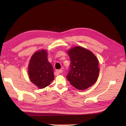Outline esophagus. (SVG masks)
<instances>
[{
    "label": "esophagus",
    "instance_id": "1",
    "mask_svg": "<svg viewBox=\"0 0 126 126\" xmlns=\"http://www.w3.org/2000/svg\"><path fill=\"white\" fill-rule=\"evenodd\" d=\"M56 72L57 73H63V70L62 69H58V70H57Z\"/></svg>",
    "mask_w": 126,
    "mask_h": 126
}]
</instances>
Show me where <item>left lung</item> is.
Wrapping results in <instances>:
<instances>
[{"mask_svg":"<svg viewBox=\"0 0 126 126\" xmlns=\"http://www.w3.org/2000/svg\"><path fill=\"white\" fill-rule=\"evenodd\" d=\"M71 59L67 78L73 87L85 90L95 83L99 73V62L90 50L79 46L67 51Z\"/></svg>","mask_w":126,"mask_h":126,"instance_id":"obj_1","label":"left lung"}]
</instances>
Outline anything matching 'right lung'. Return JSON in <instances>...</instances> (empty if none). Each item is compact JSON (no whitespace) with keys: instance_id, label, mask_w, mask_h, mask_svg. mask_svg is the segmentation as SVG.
<instances>
[{"instance_id":"add662e5","label":"right lung","mask_w":126,"mask_h":126,"mask_svg":"<svg viewBox=\"0 0 126 126\" xmlns=\"http://www.w3.org/2000/svg\"><path fill=\"white\" fill-rule=\"evenodd\" d=\"M47 57V50L41 49L34 53L29 61L28 72L29 79L40 89L48 86L54 78V70Z\"/></svg>"}]
</instances>
